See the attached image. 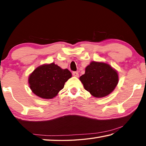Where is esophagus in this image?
I'll use <instances>...</instances> for the list:
<instances>
[{
    "label": "esophagus",
    "instance_id": "1",
    "mask_svg": "<svg viewBox=\"0 0 146 146\" xmlns=\"http://www.w3.org/2000/svg\"><path fill=\"white\" fill-rule=\"evenodd\" d=\"M72 74H73V75L74 76H76V77H78V72H76V71H73V72L72 73Z\"/></svg>",
    "mask_w": 146,
    "mask_h": 146
}]
</instances>
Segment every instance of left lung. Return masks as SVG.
Here are the masks:
<instances>
[{
    "mask_svg": "<svg viewBox=\"0 0 146 146\" xmlns=\"http://www.w3.org/2000/svg\"><path fill=\"white\" fill-rule=\"evenodd\" d=\"M84 89L93 97H104L115 90L118 82L117 71L108 64L91 62L80 77Z\"/></svg>",
    "mask_w": 146,
    "mask_h": 146,
    "instance_id": "8db88e82",
    "label": "left lung"
}]
</instances>
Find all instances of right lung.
<instances>
[{
	"label": "right lung",
	"mask_w": 146,
	"mask_h": 146,
	"mask_svg": "<svg viewBox=\"0 0 146 146\" xmlns=\"http://www.w3.org/2000/svg\"><path fill=\"white\" fill-rule=\"evenodd\" d=\"M71 77L68 69L62 70L54 63L39 66L29 75L28 82L33 93L38 97L50 99L56 96Z\"/></svg>",
	"instance_id": "add662e5"
}]
</instances>
